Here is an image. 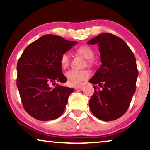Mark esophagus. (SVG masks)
Segmentation results:
<instances>
[{"mask_svg": "<svg viewBox=\"0 0 150 150\" xmlns=\"http://www.w3.org/2000/svg\"><path fill=\"white\" fill-rule=\"evenodd\" d=\"M83 86H76L74 87V89H83Z\"/></svg>", "mask_w": 150, "mask_h": 150, "instance_id": "34e87169", "label": "esophagus"}]
</instances>
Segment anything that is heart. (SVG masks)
<instances>
[{
	"label": "heart",
	"mask_w": 150,
	"mask_h": 150,
	"mask_svg": "<svg viewBox=\"0 0 150 150\" xmlns=\"http://www.w3.org/2000/svg\"><path fill=\"white\" fill-rule=\"evenodd\" d=\"M77 52L83 56L87 59L88 63H91V59L94 57V52L92 49L88 46H81L77 48ZM61 65L63 68H66L69 63V57L67 53H64L61 57ZM90 74L89 71L83 69V70H75L70 69L65 73V77L67 78L69 84L73 86L81 85L82 83L88 79Z\"/></svg>",
	"instance_id": "obj_1"
}]
</instances>
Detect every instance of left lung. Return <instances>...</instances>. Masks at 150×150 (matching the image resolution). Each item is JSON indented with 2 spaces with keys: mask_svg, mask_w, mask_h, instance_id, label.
<instances>
[{
  "mask_svg": "<svg viewBox=\"0 0 150 150\" xmlns=\"http://www.w3.org/2000/svg\"><path fill=\"white\" fill-rule=\"evenodd\" d=\"M87 44H98L102 62L89 81L95 90L89 100L90 109L100 120H115L128 110L136 91V59L126 43L111 33L100 34Z\"/></svg>",
  "mask_w": 150,
  "mask_h": 150,
  "instance_id": "1",
  "label": "left lung"
}]
</instances>
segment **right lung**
I'll list each match as a JSON object with an SVG mask.
<instances>
[{
  "label": "right lung",
  "mask_w": 150,
  "mask_h": 150,
  "mask_svg": "<svg viewBox=\"0 0 150 150\" xmlns=\"http://www.w3.org/2000/svg\"><path fill=\"white\" fill-rule=\"evenodd\" d=\"M76 42L45 35L25 48L17 63V87L24 109L41 121L59 118L73 88L57 85L67 79L61 71V57Z\"/></svg>",
  "instance_id": "right-lung-1"
}]
</instances>
